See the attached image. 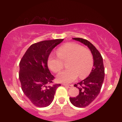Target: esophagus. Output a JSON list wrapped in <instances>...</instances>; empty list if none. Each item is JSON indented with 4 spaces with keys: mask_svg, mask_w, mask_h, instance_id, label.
I'll return each instance as SVG.
<instances>
[{
    "mask_svg": "<svg viewBox=\"0 0 122 122\" xmlns=\"http://www.w3.org/2000/svg\"><path fill=\"white\" fill-rule=\"evenodd\" d=\"M62 85H64V86H66V87H68V88H71L73 86L72 85H68V84H63Z\"/></svg>",
    "mask_w": 122,
    "mask_h": 122,
    "instance_id": "esophagus-1",
    "label": "esophagus"
}]
</instances>
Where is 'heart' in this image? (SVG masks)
Instances as JSON below:
<instances>
[{
  "label": "heart",
  "mask_w": 122,
  "mask_h": 122,
  "mask_svg": "<svg viewBox=\"0 0 122 122\" xmlns=\"http://www.w3.org/2000/svg\"><path fill=\"white\" fill-rule=\"evenodd\" d=\"M57 54L58 56L50 54L47 60V65L52 72H59L64 67L63 62L68 61V69L57 76L58 82L69 83L75 81L78 76L80 79H84L91 72L93 66L92 53L79 43H66L57 50Z\"/></svg>",
  "instance_id": "heart-1"
}]
</instances>
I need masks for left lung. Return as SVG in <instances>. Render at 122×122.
<instances>
[{"label": "left lung", "instance_id": "obj_1", "mask_svg": "<svg viewBox=\"0 0 122 122\" xmlns=\"http://www.w3.org/2000/svg\"><path fill=\"white\" fill-rule=\"evenodd\" d=\"M73 39L87 46L93 58V67L88 77L74 85L79 89V94L69 98L73 106L82 108L90 104L100 93L104 79V68L101 54L90 42L80 38Z\"/></svg>", "mask_w": 122, "mask_h": 122}]
</instances>
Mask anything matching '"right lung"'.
Returning a JSON list of instances; mask_svg holds the SVG:
<instances>
[{
	"mask_svg": "<svg viewBox=\"0 0 122 122\" xmlns=\"http://www.w3.org/2000/svg\"><path fill=\"white\" fill-rule=\"evenodd\" d=\"M64 39L43 41L31 45L19 63V78L24 94L38 107H45L53 102L56 89L61 84L52 83L54 77L47 66L52 50Z\"/></svg>",
	"mask_w": 122,
	"mask_h": 122,
	"instance_id": "obj_1",
	"label": "right lung"
}]
</instances>
